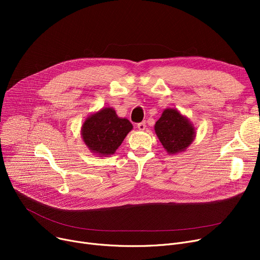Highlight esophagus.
Here are the masks:
<instances>
[{"label":"esophagus","instance_id":"obj_1","mask_svg":"<svg viewBox=\"0 0 260 260\" xmlns=\"http://www.w3.org/2000/svg\"><path fill=\"white\" fill-rule=\"evenodd\" d=\"M145 127H146L145 122H140V123H138V124H137V128H138L139 131H144Z\"/></svg>","mask_w":260,"mask_h":260}]
</instances>
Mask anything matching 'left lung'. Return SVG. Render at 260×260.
<instances>
[{"mask_svg": "<svg viewBox=\"0 0 260 260\" xmlns=\"http://www.w3.org/2000/svg\"><path fill=\"white\" fill-rule=\"evenodd\" d=\"M155 132L170 154L183 152L195 137V128L177 109L168 108L155 124Z\"/></svg>", "mask_w": 260, "mask_h": 260, "instance_id": "1", "label": "left lung"}]
</instances>
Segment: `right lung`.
<instances>
[{"label":"right lung","instance_id":"add662e5","mask_svg":"<svg viewBox=\"0 0 260 260\" xmlns=\"http://www.w3.org/2000/svg\"><path fill=\"white\" fill-rule=\"evenodd\" d=\"M132 128L127 119L119 118L113 108L107 107L86 119L82 137L90 151L107 156L116 152Z\"/></svg>","mask_w":260,"mask_h":260}]
</instances>
